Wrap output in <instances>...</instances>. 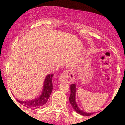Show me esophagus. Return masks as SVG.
Segmentation results:
<instances>
[{
  "instance_id": "esophagus-1",
  "label": "esophagus",
  "mask_w": 125,
  "mask_h": 125,
  "mask_svg": "<svg viewBox=\"0 0 125 125\" xmlns=\"http://www.w3.org/2000/svg\"><path fill=\"white\" fill-rule=\"evenodd\" d=\"M74 79V76L73 72L71 70H66L60 75L59 80L62 82H67L71 83L73 81Z\"/></svg>"
}]
</instances>
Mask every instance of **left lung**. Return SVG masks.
I'll list each match as a JSON object with an SVG mask.
<instances>
[{
    "instance_id": "8db88e82",
    "label": "left lung",
    "mask_w": 125,
    "mask_h": 125,
    "mask_svg": "<svg viewBox=\"0 0 125 125\" xmlns=\"http://www.w3.org/2000/svg\"><path fill=\"white\" fill-rule=\"evenodd\" d=\"M71 95L69 96V102H70L72 106L73 109L78 114H80V115L83 116H90L92 115L93 113H87L85 112H84L81 110L79 107H78V105L76 103L75 101V93H76V85L75 84H73L71 85Z\"/></svg>"
}]
</instances>
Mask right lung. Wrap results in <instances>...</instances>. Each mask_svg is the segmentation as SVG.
Masks as SVG:
<instances>
[{"mask_svg":"<svg viewBox=\"0 0 125 125\" xmlns=\"http://www.w3.org/2000/svg\"><path fill=\"white\" fill-rule=\"evenodd\" d=\"M53 74H48L45 78L44 84L41 94L33 100L22 101L20 100H16L21 104L24 105L27 108L34 110L36 109L40 108L45 104L47 103L48 98H50V95L51 94L53 89L52 84V77Z\"/></svg>","mask_w":125,"mask_h":125,"instance_id":"right-lung-1","label":"right lung"}]
</instances>
